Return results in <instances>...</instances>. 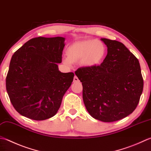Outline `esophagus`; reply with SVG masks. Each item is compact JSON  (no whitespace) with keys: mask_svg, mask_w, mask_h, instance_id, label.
<instances>
[{"mask_svg":"<svg viewBox=\"0 0 151 151\" xmlns=\"http://www.w3.org/2000/svg\"><path fill=\"white\" fill-rule=\"evenodd\" d=\"M78 78L76 77V76H75V77H74V79H73V82H78Z\"/></svg>","mask_w":151,"mask_h":151,"instance_id":"34e87169","label":"esophagus"}]
</instances>
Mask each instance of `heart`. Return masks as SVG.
<instances>
[{"label":"heart","mask_w":151,"mask_h":151,"mask_svg":"<svg viewBox=\"0 0 151 151\" xmlns=\"http://www.w3.org/2000/svg\"><path fill=\"white\" fill-rule=\"evenodd\" d=\"M106 54V47L101 41L88 39L76 41L68 46L66 50L67 59L63 60L67 65L81 62L83 66L92 68L102 63Z\"/></svg>","instance_id":"obj_1"}]
</instances>
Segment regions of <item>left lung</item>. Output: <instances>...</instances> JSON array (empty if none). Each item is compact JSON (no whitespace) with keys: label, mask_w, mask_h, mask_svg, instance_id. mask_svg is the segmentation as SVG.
<instances>
[{"label":"left lung","mask_w":151,"mask_h":151,"mask_svg":"<svg viewBox=\"0 0 151 151\" xmlns=\"http://www.w3.org/2000/svg\"><path fill=\"white\" fill-rule=\"evenodd\" d=\"M107 47L103 63L75 72L83 87L82 97L91 116L105 122L119 120L136 109L143 92L139 62L122 42L101 38Z\"/></svg>","instance_id":"left-lung-1"}]
</instances>
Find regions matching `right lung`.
<instances>
[{
  "mask_svg": "<svg viewBox=\"0 0 151 151\" xmlns=\"http://www.w3.org/2000/svg\"><path fill=\"white\" fill-rule=\"evenodd\" d=\"M65 38L37 37L28 40L12 57L6 87L13 107L35 120L54 116L72 84L73 73H61Z\"/></svg>",
  "mask_w": 151,
  "mask_h": 151,
  "instance_id": "1",
  "label": "right lung"
}]
</instances>
